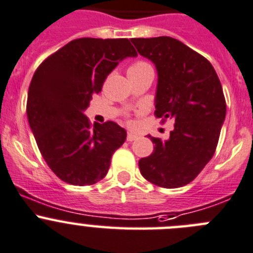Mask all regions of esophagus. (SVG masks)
<instances>
[{"instance_id":"34e87169","label":"esophagus","mask_w":253,"mask_h":253,"mask_svg":"<svg viewBox=\"0 0 253 253\" xmlns=\"http://www.w3.org/2000/svg\"><path fill=\"white\" fill-rule=\"evenodd\" d=\"M136 138H137V134L132 133V132H128V133H127V141H128V142H132V141H134Z\"/></svg>"}]
</instances>
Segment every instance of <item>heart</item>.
Returning a JSON list of instances; mask_svg holds the SVG:
<instances>
[{
    "instance_id": "heart-1",
    "label": "heart",
    "mask_w": 253,
    "mask_h": 253,
    "mask_svg": "<svg viewBox=\"0 0 253 253\" xmlns=\"http://www.w3.org/2000/svg\"><path fill=\"white\" fill-rule=\"evenodd\" d=\"M151 66L148 65L145 61H137V62H133L128 68V72H138V71L146 70V68H150Z\"/></svg>"
}]
</instances>
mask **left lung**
Listing matches in <instances>:
<instances>
[{
	"label": "left lung",
	"instance_id": "obj_1",
	"mask_svg": "<svg viewBox=\"0 0 253 253\" xmlns=\"http://www.w3.org/2000/svg\"><path fill=\"white\" fill-rule=\"evenodd\" d=\"M131 42L157 68L156 117L174 121L169 140L150 136L155 146L138 162L141 174L160 187H181L214 155L226 117L222 86L210 61L178 40L161 36Z\"/></svg>",
	"mask_w": 253,
	"mask_h": 253
}]
</instances>
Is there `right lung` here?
Segmentation results:
<instances>
[{"instance_id":"1","label":"right lung","mask_w":253,"mask_h":253,"mask_svg":"<svg viewBox=\"0 0 253 253\" xmlns=\"http://www.w3.org/2000/svg\"><path fill=\"white\" fill-rule=\"evenodd\" d=\"M137 52L127 39L84 37L68 42L35 72L27 96V119L42 157L70 185L102 180L113 152L126 140L116 122L91 127L84 111L120 61Z\"/></svg>"}]
</instances>
